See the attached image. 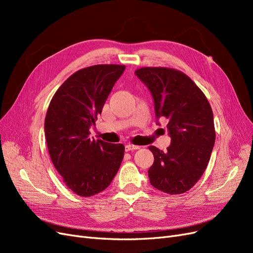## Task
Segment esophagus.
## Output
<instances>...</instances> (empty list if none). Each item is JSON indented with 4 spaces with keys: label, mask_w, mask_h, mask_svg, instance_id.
<instances>
[{
    "label": "esophagus",
    "mask_w": 253,
    "mask_h": 253,
    "mask_svg": "<svg viewBox=\"0 0 253 253\" xmlns=\"http://www.w3.org/2000/svg\"><path fill=\"white\" fill-rule=\"evenodd\" d=\"M139 147L138 145H134V144H126V151H134V150H138Z\"/></svg>",
    "instance_id": "34e87169"
}]
</instances>
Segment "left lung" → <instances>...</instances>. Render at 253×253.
Returning <instances> with one entry per match:
<instances>
[{
    "label": "left lung",
    "instance_id": "left-lung-1",
    "mask_svg": "<svg viewBox=\"0 0 253 253\" xmlns=\"http://www.w3.org/2000/svg\"><path fill=\"white\" fill-rule=\"evenodd\" d=\"M154 99L157 120L165 118L171 137L167 151L149 147L154 164L151 185L168 194H181L202 177L215 142L213 113L205 94L186 74L168 67L135 72ZM158 122V121H157Z\"/></svg>",
    "mask_w": 253,
    "mask_h": 253
}]
</instances>
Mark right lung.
I'll use <instances>...</instances> for the list:
<instances>
[{
	"instance_id": "obj_1",
	"label": "right lung",
	"mask_w": 253,
	"mask_h": 253,
	"mask_svg": "<svg viewBox=\"0 0 253 253\" xmlns=\"http://www.w3.org/2000/svg\"><path fill=\"white\" fill-rule=\"evenodd\" d=\"M125 65L99 64L76 72L59 87L44 122L51 162L68 189L88 197L110 186L125 155V145L89 138Z\"/></svg>"
}]
</instances>
